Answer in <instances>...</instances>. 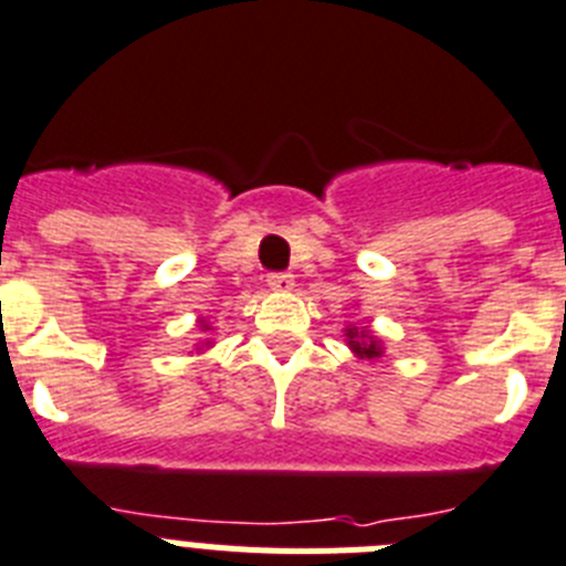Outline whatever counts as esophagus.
Masks as SVG:
<instances>
[{
    "mask_svg": "<svg viewBox=\"0 0 566 566\" xmlns=\"http://www.w3.org/2000/svg\"><path fill=\"white\" fill-rule=\"evenodd\" d=\"M268 287L276 290V293H287V290H293V276L290 273H270Z\"/></svg>",
    "mask_w": 566,
    "mask_h": 566,
    "instance_id": "esophagus-1",
    "label": "esophagus"
}]
</instances>
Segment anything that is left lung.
<instances>
[{"label": "left lung", "instance_id": "left-lung-1", "mask_svg": "<svg viewBox=\"0 0 566 566\" xmlns=\"http://www.w3.org/2000/svg\"><path fill=\"white\" fill-rule=\"evenodd\" d=\"M344 336H347V347H350L358 358H367V361H373V358H381V353H385L381 350V342H378L370 331L347 327V331H344Z\"/></svg>", "mask_w": 566, "mask_h": 566}]
</instances>
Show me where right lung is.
I'll return each mask as SVG.
<instances>
[{
  "mask_svg": "<svg viewBox=\"0 0 566 566\" xmlns=\"http://www.w3.org/2000/svg\"><path fill=\"white\" fill-rule=\"evenodd\" d=\"M201 327H205V331H210V327H208V324H201Z\"/></svg>",
  "mask_w": 566,
  "mask_h": 566,
  "instance_id": "obj_1",
  "label": "right lung"
}]
</instances>
